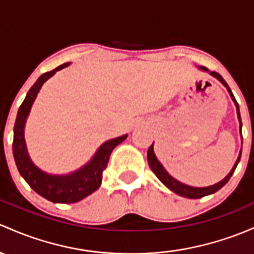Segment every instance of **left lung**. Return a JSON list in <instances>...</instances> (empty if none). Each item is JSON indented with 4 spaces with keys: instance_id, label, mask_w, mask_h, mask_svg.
Listing matches in <instances>:
<instances>
[{
    "instance_id": "8db88e82",
    "label": "left lung",
    "mask_w": 254,
    "mask_h": 254,
    "mask_svg": "<svg viewBox=\"0 0 254 254\" xmlns=\"http://www.w3.org/2000/svg\"><path fill=\"white\" fill-rule=\"evenodd\" d=\"M201 69H202V70H207V69L203 68V66H202ZM210 75L215 76V78H217L219 81H220L221 84H223L224 86H225L226 89H228V91H229V93H230L231 98H233L235 105H236L237 116H239V120H240V129H241V127H242V123H241V117H240L239 105H237L236 100H235V97H234L233 92H231L230 87L228 86V84H226V82H225V80L221 78L220 74H218L217 71H210ZM240 158H241V152H240L239 158H237V161H236V163H235V165H234L233 169H231V172L229 173L228 176H226L225 179H223V180H221L220 183L215 184V185H213V186H208V188H192V186H188V185H185V184L179 183L178 180H175L174 178H172V176L168 174L167 170H165L164 168L162 167V164L158 162V159H157L156 154H154L153 145L149 146L148 152H147L148 164H149V168H151V169H152V172H153L154 174H156L157 178H158L159 180H161L162 183L164 184V185L167 186L168 189H170V190H172L173 192H175V193L180 194V196L186 197V198H202V197L207 196V194H212V193H214V192H217L218 190H220V189L223 188V186L225 185V184L228 183L229 180H230L231 176H233L235 169H236L237 164H239V162H240Z\"/></svg>"
}]
</instances>
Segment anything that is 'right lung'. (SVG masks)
<instances>
[{
    "instance_id": "1",
    "label": "right lung",
    "mask_w": 254,
    "mask_h": 254,
    "mask_svg": "<svg viewBox=\"0 0 254 254\" xmlns=\"http://www.w3.org/2000/svg\"><path fill=\"white\" fill-rule=\"evenodd\" d=\"M66 65H69V63H64L53 70L42 74L31 86L18 111L14 124V136H13V156L20 175L40 196L55 203H75L97 190L102 181V173L107 168L112 151L127 136L124 135L107 141L98 148L89 164L73 174L62 176L49 175L37 169L33 164L28 156L25 141H24V125H25L26 117L42 84L56 71Z\"/></svg>"
}]
</instances>
